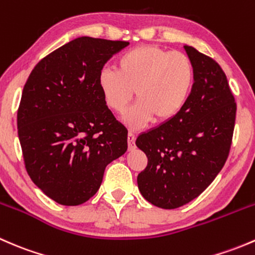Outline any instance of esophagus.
Masks as SVG:
<instances>
[{
    "instance_id": "obj_1",
    "label": "esophagus",
    "mask_w": 255,
    "mask_h": 255,
    "mask_svg": "<svg viewBox=\"0 0 255 255\" xmlns=\"http://www.w3.org/2000/svg\"><path fill=\"white\" fill-rule=\"evenodd\" d=\"M134 142H135V134L132 132V130H129V133H128V146H129V148H133V146H134Z\"/></svg>"
}]
</instances>
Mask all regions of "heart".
<instances>
[{"label":"heart","mask_w":255,"mask_h":255,"mask_svg":"<svg viewBox=\"0 0 255 255\" xmlns=\"http://www.w3.org/2000/svg\"><path fill=\"white\" fill-rule=\"evenodd\" d=\"M195 81L189 55L156 45H142L118 58L117 69L105 68L99 85L107 106L117 113L127 111L134 96L138 104L128 115L132 126H144L173 118L184 109Z\"/></svg>","instance_id":"b5f03b06"}]
</instances>
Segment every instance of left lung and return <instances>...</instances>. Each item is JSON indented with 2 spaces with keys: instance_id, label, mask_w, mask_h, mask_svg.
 <instances>
[{
  "instance_id": "obj_1",
  "label": "left lung",
  "mask_w": 255,
  "mask_h": 255,
  "mask_svg": "<svg viewBox=\"0 0 255 255\" xmlns=\"http://www.w3.org/2000/svg\"><path fill=\"white\" fill-rule=\"evenodd\" d=\"M184 48L195 69L187 102L176 116L135 140L148 158L137 177L140 194L166 210L189 204L215 180L230 154L237 111L217 61L190 45Z\"/></svg>"
}]
</instances>
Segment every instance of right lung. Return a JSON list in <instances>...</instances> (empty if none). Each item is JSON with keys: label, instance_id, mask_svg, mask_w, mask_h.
Listing matches in <instances>:
<instances>
[{"label": "right lung", "instance_id": "right-lung-1", "mask_svg": "<svg viewBox=\"0 0 255 255\" xmlns=\"http://www.w3.org/2000/svg\"><path fill=\"white\" fill-rule=\"evenodd\" d=\"M128 44L76 38L43 58L23 87L17 127L25 170L58 204L91 199L106 166L127 150L128 130L106 106L99 75Z\"/></svg>", "mask_w": 255, "mask_h": 255}]
</instances>
